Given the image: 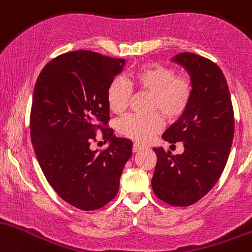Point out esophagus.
I'll list each match as a JSON object with an SVG mask.
<instances>
[{
  "instance_id": "obj_1",
  "label": "esophagus",
  "mask_w": 252,
  "mask_h": 252,
  "mask_svg": "<svg viewBox=\"0 0 252 252\" xmlns=\"http://www.w3.org/2000/svg\"><path fill=\"white\" fill-rule=\"evenodd\" d=\"M143 149H144V146H141V145H139V144H137V143H134L133 144V148H132V150H133V152H139Z\"/></svg>"
}]
</instances>
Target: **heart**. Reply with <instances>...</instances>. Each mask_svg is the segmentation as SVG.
Wrapping results in <instances>:
<instances>
[{"label":"heart","mask_w":252,"mask_h":252,"mask_svg":"<svg viewBox=\"0 0 252 252\" xmlns=\"http://www.w3.org/2000/svg\"><path fill=\"white\" fill-rule=\"evenodd\" d=\"M131 86L139 92L151 94V111L159 112L169 120L177 119L188 108L193 95L191 81L187 76L176 75L172 67L152 63L140 66L132 73ZM132 89L124 78L117 77L107 88L106 100L114 114H123L128 106ZM163 128L159 114L149 117L131 114L118 121L117 129L123 137L146 143Z\"/></svg>","instance_id":"obj_1"}]
</instances>
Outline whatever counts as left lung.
Returning <instances> with one entry per match:
<instances>
[{"instance_id":"obj_1","label":"left lung","mask_w":252,"mask_h":252,"mask_svg":"<svg viewBox=\"0 0 252 252\" xmlns=\"http://www.w3.org/2000/svg\"><path fill=\"white\" fill-rule=\"evenodd\" d=\"M171 61L189 73L193 95L162 138L170 144L182 141L185 151L174 156L154 148L157 164L151 185L158 199L186 207L205 196L221 176L232 145L234 118L227 82L216 63L189 52Z\"/></svg>"}]
</instances>
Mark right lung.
<instances>
[{"instance_id": "right-lung-1", "label": "right lung", "mask_w": 252, "mask_h": 252, "mask_svg": "<svg viewBox=\"0 0 252 252\" xmlns=\"http://www.w3.org/2000/svg\"><path fill=\"white\" fill-rule=\"evenodd\" d=\"M125 59L93 51L64 53L49 62L34 86L31 139L45 177L64 201L82 211H95L118 194L132 141L107 127L109 83ZM110 146L93 152L95 131Z\"/></svg>"}]
</instances>
